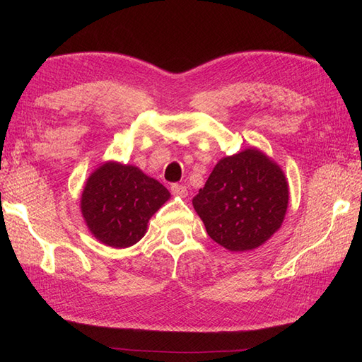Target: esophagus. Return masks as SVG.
I'll use <instances>...</instances> for the list:
<instances>
[{"instance_id": "1", "label": "esophagus", "mask_w": 362, "mask_h": 362, "mask_svg": "<svg viewBox=\"0 0 362 362\" xmlns=\"http://www.w3.org/2000/svg\"><path fill=\"white\" fill-rule=\"evenodd\" d=\"M170 192L175 196H181V198H185V196H187V193H189L187 187H185V185H181V184H172Z\"/></svg>"}]
</instances>
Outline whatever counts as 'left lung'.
Segmentation results:
<instances>
[{"instance_id":"obj_1","label":"left lung","mask_w":362,"mask_h":362,"mask_svg":"<svg viewBox=\"0 0 362 362\" xmlns=\"http://www.w3.org/2000/svg\"><path fill=\"white\" fill-rule=\"evenodd\" d=\"M193 206L216 243L231 252L252 250L281 228L288 182L275 161L249 148L216 164Z\"/></svg>"}]
</instances>
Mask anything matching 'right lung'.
Listing matches in <instances>:
<instances>
[{"instance_id": "add662e5", "label": "right lung", "mask_w": 362, "mask_h": 362, "mask_svg": "<svg viewBox=\"0 0 362 362\" xmlns=\"http://www.w3.org/2000/svg\"><path fill=\"white\" fill-rule=\"evenodd\" d=\"M169 198V190L139 168L107 161L87 178L80 206L93 237L120 249L145 235L149 218Z\"/></svg>"}]
</instances>
